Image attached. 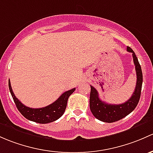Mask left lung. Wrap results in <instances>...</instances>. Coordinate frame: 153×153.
<instances>
[{"label": "left lung", "mask_w": 153, "mask_h": 153, "mask_svg": "<svg viewBox=\"0 0 153 153\" xmlns=\"http://www.w3.org/2000/svg\"><path fill=\"white\" fill-rule=\"evenodd\" d=\"M127 51L133 53V62L135 64L136 78H137L134 92L128 101L119 105L106 103L105 102H103L100 99L97 91L95 88L91 86L89 97L90 110L95 118L104 123H114L125 117L136 108L140 99L143 81L141 65L134 51L130 47L127 48Z\"/></svg>", "instance_id": "8db88e82"}]
</instances>
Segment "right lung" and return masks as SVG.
Segmentation results:
<instances>
[{"instance_id":"obj_1","label":"right lung","mask_w":153,"mask_h":153,"mask_svg":"<svg viewBox=\"0 0 153 153\" xmlns=\"http://www.w3.org/2000/svg\"><path fill=\"white\" fill-rule=\"evenodd\" d=\"M9 88L14 103L21 114L28 120L40 124L52 123L60 118L65 111L69 97L75 90V88H74L64 92L55 102L51 105L40 108H32L23 105L15 97L11 86L10 81H9Z\"/></svg>"}]
</instances>
